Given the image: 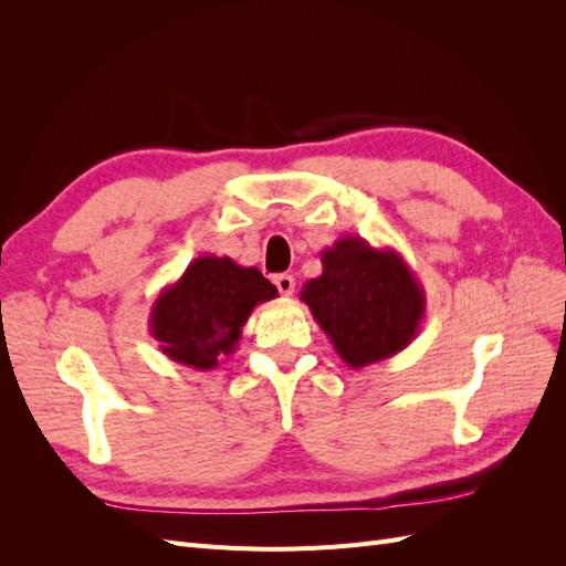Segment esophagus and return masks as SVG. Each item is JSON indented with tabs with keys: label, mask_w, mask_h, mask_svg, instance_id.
<instances>
[{
	"label": "esophagus",
	"mask_w": 566,
	"mask_h": 566,
	"mask_svg": "<svg viewBox=\"0 0 566 566\" xmlns=\"http://www.w3.org/2000/svg\"><path fill=\"white\" fill-rule=\"evenodd\" d=\"M273 283H276L279 293H281V295H285V297H290V295L295 293V279L290 276V273H279V276L273 279Z\"/></svg>",
	"instance_id": "esophagus-1"
}]
</instances>
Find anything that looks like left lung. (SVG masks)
<instances>
[{
	"instance_id": "obj_1",
	"label": "left lung",
	"mask_w": 566,
	"mask_h": 566,
	"mask_svg": "<svg viewBox=\"0 0 566 566\" xmlns=\"http://www.w3.org/2000/svg\"><path fill=\"white\" fill-rule=\"evenodd\" d=\"M321 264L323 273L302 285L300 300L349 368L385 361L418 337L424 287L397 250L345 235L321 252Z\"/></svg>"
}]
</instances>
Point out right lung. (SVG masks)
<instances>
[{
    "mask_svg": "<svg viewBox=\"0 0 566 566\" xmlns=\"http://www.w3.org/2000/svg\"><path fill=\"white\" fill-rule=\"evenodd\" d=\"M276 297V285L256 266L200 254L179 281L160 290L148 331L167 358L196 370H214L221 358L235 352L254 306Z\"/></svg>",
    "mask_w": 566,
    "mask_h": 566,
    "instance_id": "obj_1",
    "label": "right lung"
}]
</instances>
